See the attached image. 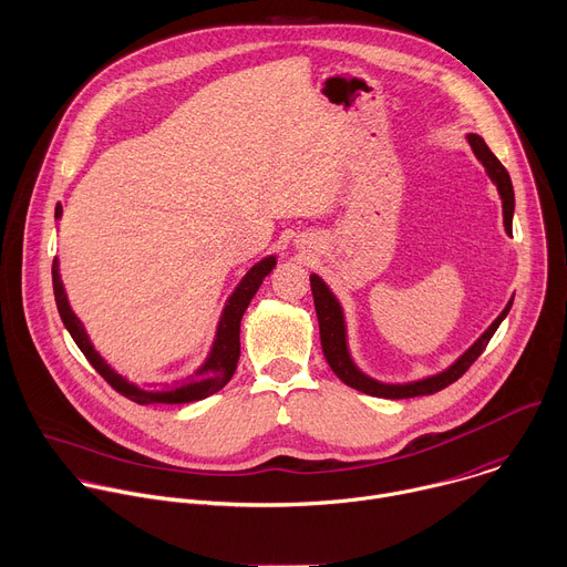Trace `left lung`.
Instances as JSON below:
<instances>
[{
    "label": "left lung",
    "instance_id": "8db88e82",
    "mask_svg": "<svg viewBox=\"0 0 567 567\" xmlns=\"http://www.w3.org/2000/svg\"><path fill=\"white\" fill-rule=\"evenodd\" d=\"M467 142L476 155V159L485 166L487 177L494 182L498 198H501V207H503V227L505 234L512 236V218H514V186L509 179V173L505 171V166L498 162V157L489 151V146L485 144V140L481 135L470 133ZM311 282V293H313V305H316V316H318V327H320V344H322V353L331 367V371L338 375V379L375 399H414V396H430L436 394L441 390H445L447 385H452L454 381H458L461 375L470 369V364L483 353V349L487 347L489 338L494 336V331L498 329V324L505 320V316L512 309L514 298H509V302L505 305V309L496 316V320L452 362L447 364L443 371H436L432 375H423V379L416 381H408V383H385L373 379V375L364 373L349 349V327H347V318H344V309L338 300V296L331 291V287L318 276L311 274L309 276Z\"/></svg>",
    "mask_w": 567,
    "mask_h": 567
}]
</instances>
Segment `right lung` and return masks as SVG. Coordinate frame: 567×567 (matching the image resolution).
Listing matches in <instances>:
<instances>
[{
    "label": "right lung",
    "instance_id": "1",
    "mask_svg": "<svg viewBox=\"0 0 567 567\" xmlns=\"http://www.w3.org/2000/svg\"><path fill=\"white\" fill-rule=\"evenodd\" d=\"M62 218V207L55 209V220ZM278 256H265L262 260H258L236 285V289L229 293L218 327H216V336L214 342L209 347L207 358L203 360V364L194 371V375H186L182 381H175L171 385H140L128 381L126 375L117 373L106 360L104 355L93 347L86 327L82 324V320L75 316L62 276H60V260H53V291H55V302H58V311L60 318L64 322V327L69 329L71 338L75 340V344L80 347V351L86 355V360L100 371V375H104V381L120 392L122 396H126L128 401L137 403V405H184V403H196L203 401L212 394H216L218 390H223L238 367V358H240V322L243 316L251 302V298L256 296V291L260 289L265 276L271 274V269L276 267Z\"/></svg>",
    "mask_w": 567,
    "mask_h": 567
}]
</instances>
